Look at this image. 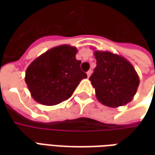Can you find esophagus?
Listing matches in <instances>:
<instances>
[{
	"instance_id": "esophagus-1",
	"label": "esophagus",
	"mask_w": 155,
	"mask_h": 155,
	"mask_svg": "<svg viewBox=\"0 0 155 155\" xmlns=\"http://www.w3.org/2000/svg\"><path fill=\"white\" fill-rule=\"evenodd\" d=\"M91 72H92V71H91V70H90V71L87 72V76H88V77H90V76H91Z\"/></svg>"
}]
</instances>
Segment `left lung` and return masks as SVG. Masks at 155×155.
Instances as JSON below:
<instances>
[{
	"label": "left lung",
	"mask_w": 155,
	"mask_h": 155,
	"mask_svg": "<svg viewBox=\"0 0 155 155\" xmlns=\"http://www.w3.org/2000/svg\"><path fill=\"white\" fill-rule=\"evenodd\" d=\"M94 54L97 64L90 81L98 101L111 108L128 104L140 84L139 75L132 64L110 51H94Z\"/></svg>",
	"instance_id": "1"
}]
</instances>
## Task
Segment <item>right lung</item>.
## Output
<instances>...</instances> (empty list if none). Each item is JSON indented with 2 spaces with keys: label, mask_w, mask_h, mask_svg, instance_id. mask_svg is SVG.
Here are the masks:
<instances>
[{
  "label": "right lung",
  "mask_w": 155,
  "mask_h": 155,
  "mask_svg": "<svg viewBox=\"0 0 155 155\" xmlns=\"http://www.w3.org/2000/svg\"><path fill=\"white\" fill-rule=\"evenodd\" d=\"M77 49L69 45L52 48L30 64L25 81L32 98L44 105H55L66 101L87 74L81 69Z\"/></svg>",
  "instance_id": "right-lung-1"
}]
</instances>
